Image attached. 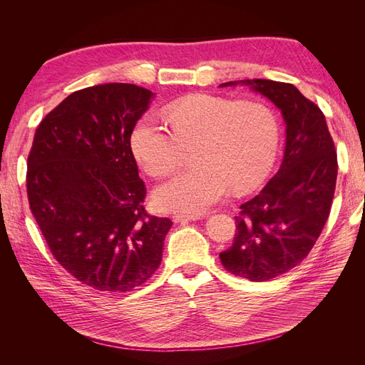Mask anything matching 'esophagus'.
I'll return each instance as SVG.
<instances>
[{"label": "esophagus", "instance_id": "obj_1", "mask_svg": "<svg viewBox=\"0 0 365 365\" xmlns=\"http://www.w3.org/2000/svg\"><path fill=\"white\" fill-rule=\"evenodd\" d=\"M197 216H193V215H182V213H175L172 216V220L173 222H187V220H196Z\"/></svg>", "mask_w": 365, "mask_h": 365}]
</instances>
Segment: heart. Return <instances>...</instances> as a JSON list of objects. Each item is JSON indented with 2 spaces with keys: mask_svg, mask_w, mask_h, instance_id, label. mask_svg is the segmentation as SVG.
I'll use <instances>...</instances> for the list:
<instances>
[{
  "mask_svg": "<svg viewBox=\"0 0 365 365\" xmlns=\"http://www.w3.org/2000/svg\"><path fill=\"white\" fill-rule=\"evenodd\" d=\"M170 129L157 117H141L130 148L148 173L158 176L180 163L181 146L196 141L195 168L173 175L153 190V202L165 212L202 213L228 193L259 184L274 163L279 126L260 102L195 94L165 109Z\"/></svg>",
  "mask_w": 365,
  "mask_h": 365,
  "instance_id": "obj_1",
  "label": "heart"
}]
</instances>
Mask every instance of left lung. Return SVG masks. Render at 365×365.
Listing matches in <instances>:
<instances>
[{"label":"left lung","instance_id":"obj_1","mask_svg":"<svg viewBox=\"0 0 365 365\" xmlns=\"http://www.w3.org/2000/svg\"><path fill=\"white\" fill-rule=\"evenodd\" d=\"M277 106L286 125L279 172L240 205L233 245L219 254L224 268L251 282H267L303 262L322 235L332 205L338 161L324 114L291 83L247 79Z\"/></svg>","mask_w":365,"mask_h":365}]
</instances>
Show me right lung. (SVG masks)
Instances as JSON below:
<instances>
[{"label": "right lung", "instance_id": "add662e5", "mask_svg": "<svg viewBox=\"0 0 365 365\" xmlns=\"http://www.w3.org/2000/svg\"><path fill=\"white\" fill-rule=\"evenodd\" d=\"M152 91L103 83L70 94L43 118L27 160V196L51 254L74 279L126 292L161 263L169 217L146 213L130 135Z\"/></svg>", "mask_w": 365, "mask_h": 365}]
</instances>
